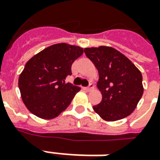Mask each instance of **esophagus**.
I'll return each instance as SVG.
<instances>
[{
  "instance_id": "1",
  "label": "esophagus",
  "mask_w": 160,
  "mask_h": 160,
  "mask_svg": "<svg viewBox=\"0 0 160 160\" xmlns=\"http://www.w3.org/2000/svg\"><path fill=\"white\" fill-rule=\"evenodd\" d=\"M94 84H93V83H90L88 87L87 88V89H88V91H91V90H93V89H94Z\"/></svg>"
}]
</instances>
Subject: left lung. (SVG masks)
Returning a JSON list of instances; mask_svg holds the SVG:
<instances>
[{
  "mask_svg": "<svg viewBox=\"0 0 160 160\" xmlns=\"http://www.w3.org/2000/svg\"><path fill=\"white\" fill-rule=\"evenodd\" d=\"M99 72L97 88L102 100L93 107L102 119L117 121L130 116L144 93L142 74L122 53L108 46L85 48Z\"/></svg>",
  "mask_w": 160,
  "mask_h": 160,
  "instance_id": "8db88e82",
  "label": "left lung"
}]
</instances>
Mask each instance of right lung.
Masks as SVG:
<instances>
[{
	"label": "right lung",
	"instance_id": "right-lung-1",
	"mask_svg": "<svg viewBox=\"0 0 160 160\" xmlns=\"http://www.w3.org/2000/svg\"><path fill=\"white\" fill-rule=\"evenodd\" d=\"M83 49L66 43L51 45L26 63L18 86L22 102L33 115L52 119L64 111L80 88L66 83L72 64Z\"/></svg>",
	"mask_w": 160,
	"mask_h": 160
}]
</instances>
